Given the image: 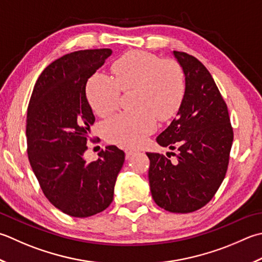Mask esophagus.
I'll return each mask as SVG.
<instances>
[{
  "label": "esophagus",
  "instance_id": "1",
  "mask_svg": "<svg viewBox=\"0 0 262 262\" xmlns=\"http://www.w3.org/2000/svg\"><path fill=\"white\" fill-rule=\"evenodd\" d=\"M138 150L137 148H135V147H132V146H127L126 148H125V153H126V157L127 158H129L132 155H134L135 152H137Z\"/></svg>",
  "mask_w": 262,
  "mask_h": 262
}]
</instances>
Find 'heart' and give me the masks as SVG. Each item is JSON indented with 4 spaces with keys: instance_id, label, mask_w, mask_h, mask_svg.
Returning <instances> with one entry per match:
<instances>
[{
    "instance_id": "b5f03b06",
    "label": "heart",
    "mask_w": 262,
    "mask_h": 262,
    "mask_svg": "<svg viewBox=\"0 0 262 262\" xmlns=\"http://www.w3.org/2000/svg\"><path fill=\"white\" fill-rule=\"evenodd\" d=\"M114 77L92 75L86 83L87 101L97 115L114 112L121 92L133 90L135 110L122 111L102 124V133L111 143L137 145L157 129L158 118L167 120L181 107L186 94V75L175 59H160L144 51H130L112 64Z\"/></svg>"
}]
</instances>
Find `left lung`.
<instances>
[{
	"instance_id": "left-lung-1",
	"label": "left lung",
	"mask_w": 262,
	"mask_h": 262,
	"mask_svg": "<svg viewBox=\"0 0 262 262\" xmlns=\"http://www.w3.org/2000/svg\"><path fill=\"white\" fill-rule=\"evenodd\" d=\"M186 75V94L158 144L176 157L146 153L152 198L169 212L188 213L210 202L226 176L234 132L227 104L202 62L173 51ZM169 155V153H168Z\"/></svg>"
}]
</instances>
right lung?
<instances>
[{
	"label": "right lung",
	"mask_w": 262,
	"mask_h": 262,
	"mask_svg": "<svg viewBox=\"0 0 262 262\" xmlns=\"http://www.w3.org/2000/svg\"><path fill=\"white\" fill-rule=\"evenodd\" d=\"M110 49L66 54L43 70L27 110V153L46 199L71 217L103 211L114 200L125 152L109 145L99 159L84 153L95 117L86 99V83L110 56Z\"/></svg>",
	"instance_id": "right-lung-1"
}]
</instances>
